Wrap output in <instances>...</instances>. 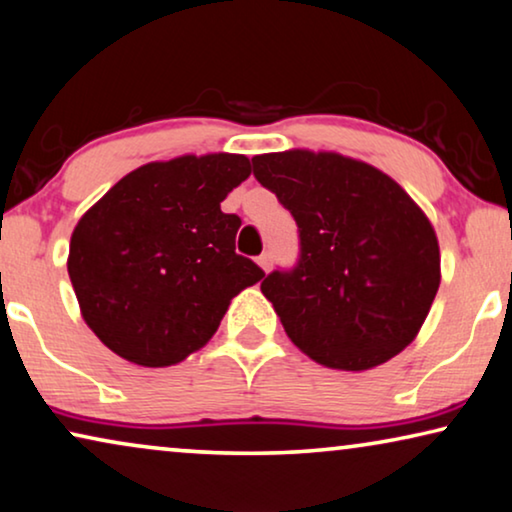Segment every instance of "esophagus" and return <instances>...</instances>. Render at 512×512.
I'll return each instance as SVG.
<instances>
[{
	"label": "esophagus",
	"mask_w": 512,
	"mask_h": 512,
	"mask_svg": "<svg viewBox=\"0 0 512 512\" xmlns=\"http://www.w3.org/2000/svg\"><path fill=\"white\" fill-rule=\"evenodd\" d=\"M257 264L262 266L264 271H269V269H271V253H262V255H259V257H257Z\"/></svg>",
	"instance_id": "esophagus-1"
}]
</instances>
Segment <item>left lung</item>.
Segmentation results:
<instances>
[{
	"instance_id": "obj_1",
	"label": "left lung",
	"mask_w": 512,
	"mask_h": 512,
	"mask_svg": "<svg viewBox=\"0 0 512 512\" xmlns=\"http://www.w3.org/2000/svg\"><path fill=\"white\" fill-rule=\"evenodd\" d=\"M253 174L299 227V259L262 280L299 350L364 371L413 341L441 285L434 227L406 190L338 153L253 157Z\"/></svg>"
}]
</instances>
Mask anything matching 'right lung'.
<instances>
[{
	"instance_id": "right-lung-1",
	"label": "right lung",
	"mask_w": 512,
	"mask_h": 512,
	"mask_svg": "<svg viewBox=\"0 0 512 512\" xmlns=\"http://www.w3.org/2000/svg\"><path fill=\"white\" fill-rule=\"evenodd\" d=\"M250 176L246 155H183L120 178L78 220L69 278L106 348L171 366L208 343L229 301L262 280L236 255L241 218L220 204Z\"/></svg>"
}]
</instances>
